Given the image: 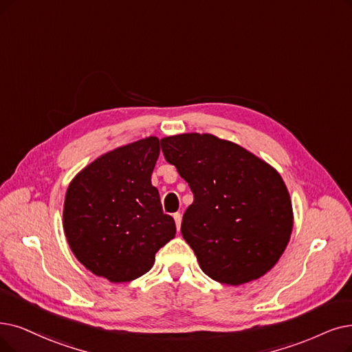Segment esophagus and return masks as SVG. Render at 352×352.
<instances>
[{"instance_id": "34e87169", "label": "esophagus", "mask_w": 352, "mask_h": 352, "mask_svg": "<svg viewBox=\"0 0 352 352\" xmlns=\"http://www.w3.org/2000/svg\"><path fill=\"white\" fill-rule=\"evenodd\" d=\"M173 218H175L177 230H180V225H182V214H180V212H176V214L173 215Z\"/></svg>"}]
</instances>
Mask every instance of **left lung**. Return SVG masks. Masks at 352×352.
<instances>
[{"mask_svg":"<svg viewBox=\"0 0 352 352\" xmlns=\"http://www.w3.org/2000/svg\"><path fill=\"white\" fill-rule=\"evenodd\" d=\"M160 143L193 193L180 231L202 272L238 286L272 270L293 228L290 195L276 168L212 134L170 135Z\"/></svg>","mask_w":352,"mask_h":352,"instance_id":"1","label":"left lung"}]
</instances>
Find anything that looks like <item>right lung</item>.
Here are the masks:
<instances>
[{
	"mask_svg": "<svg viewBox=\"0 0 352 352\" xmlns=\"http://www.w3.org/2000/svg\"><path fill=\"white\" fill-rule=\"evenodd\" d=\"M160 154L157 137L117 147L74 177L63 205V230L75 257L112 283L146 274L156 252L175 238L151 173Z\"/></svg>",
	"mask_w": 352,
	"mask_h": 352,
	"instance_id": "add662e5",
	"label": "right lung"
}]
</instances>
